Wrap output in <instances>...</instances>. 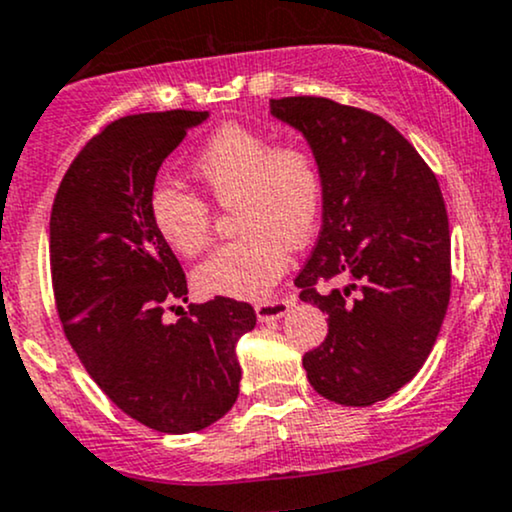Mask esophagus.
Wrapping results in <instances>:
<instances>
[{
    "label": "esophagus",
    "instance_id": "obj_1",
    "mask_svg": "<svg viewBox=\"0 0 512 512\" xmlns=\"http://www.w3.org/2000/svg\"><path fill=\"white\" fill-rule=\"evenodd\" d=\"M289 308H291V301H286V298H274V301L257 303L255 313L260 322H274V320H281V317L289 313Z\"/></svg>",
    "mask_w": 512,
    "mask_h": 512
}]
</instances>
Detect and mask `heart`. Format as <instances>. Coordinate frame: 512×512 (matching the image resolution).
<instances>
[{"label":"heart","instance_id":"b5f03b06","mask_svg":"<svg viewBox=\"0 0 512 512\" xmlns=\"http://www.w3.org/2000/svg\"><path fill=\"white\" fill-rule=\"evenodd\" d=\"M190 170L216 204L236 207V231L243 233L199 264L195 286L204 296L264 298L289 267L291 245H303L320 219L322 180L315 158L301 144H274L257 129L226 125L211 134ZM151 221L178 255L195 257L207 248L211 209L192 192L158 187L151 195Z\"/></svg>","mask_w":512,"mask_h":512}]
</instances>
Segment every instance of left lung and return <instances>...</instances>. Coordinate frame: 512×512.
I'll return each instance as SVG.
<instances>
[{
  "label": "left lung",
  "instance_id": "left-lung-1",
  "mask_svg": "<svg viewBox=\"0 0 512 512\" xmlns=\"http://www.w3.org/2000/svg\"><path fill=\"white\" fill-rule=\"evenodd\" d=\"M308 142L322 180V231L296 286L327 315L303 356L317 395L370 407L395 395L431 354L450 301V228L436 175L380 115L330 98L269 101ZM342 275V292L314 284Z\"/></svg>",
  "mask_w": 512,
  "mask_h": 512
}]
</instances>
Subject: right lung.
I'll list each match as a JSON object with an SVG mask.
<instances>
[{"label": "right lung", "instance_id": "obj_1", "mask_svg": "<svg viewBox=\"0 0 512 512\" xmlns=\"http://www.w3.org/2000/svg\"><path fill=\"white\" fill-rule=\"evenodd\" d=\"M209 113L115 120L64 173L50 216V269L69 344L127 416L161 433L202 431L236 404V346L252 305L187 303V279L151 221L163 161ZM166 309L183 315L170 323Z\"/></svg>", "mask_w": 512, "mask_h": 512}]
</instances>
